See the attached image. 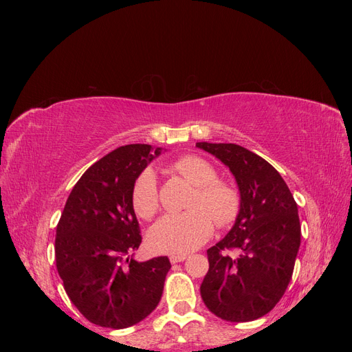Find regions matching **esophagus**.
I'll return each instance as SVG.
<instances>
[{
	"mask_svg": "<svg viewBox=\"0 0 352 352\" xmlns=\"http://www.w3.org/2000/svg\"><path fill=\"white\" fill-rule=\"evenodd\" d=\"M186 258H188L186 254H173V255H170V263L176 264V263H180V261H185Z\"/></svg>",
	"mask_w": 352,
	"mask_h": 352,
	"instance_id": "esophagus-1",
	"label": "esophagus"
}]
</instances>
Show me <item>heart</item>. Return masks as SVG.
Masks as SVG:
<instances>
[{
    "label": "heart",
    "instance_id": "1",
    "mask_svg": "<svg viewBox=\"0 0 352 352\" xmlns=\"http://www.w3.org/2000/svg\"><path fill=\"white\" fill-rule=\"evenodd\" d=\"M175 168L197 189L190 198V210L170 212L151 228L148 242L157 252L184 254L199 248L214 232V219L219 226H228L236 219L241 199L238 190L219 182L217 172L204 158L186 155L179 158ZM132 204L144 219H151L160 207L157 175L145 168L136 177L132 188Z\"/></svg>",
    "mask_w": 352,
    "mask_h": 352
}]
</instances>
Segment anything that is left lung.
Instances as JSON below:
<instances>
[{
    "mask_svg": "<svg viewBox=\"0 0 352 352\" xmlns=\"http://www.w3.org/2000/svg\"><path fill=\"white\" fill-rule=\"evenodd\" d=\"M197 148L229 167L241 199L232 229L207 251L202 301L223 320L251 322L267 314L291 282L301 243L296 202L278 170L247 148L210 142Z\"/></svg>",
    "mask_w": 352,
    "mask_h": 352,
    "instance_id": "8db88e82",
    "label": "left lung"
}]
</instances>
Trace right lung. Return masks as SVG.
<instances>
[{
    "instance_id": "1",
    "label": "right lung",
    "mask_w": 352,
    "mask_h": 352,
    "mask_svg": "<svg viewBox=\"0 0 352 352\" xmlns=\"http://www.w3.org/2000/svg\"><path fill=\"white\" fill-rule=\"evenodd\" d=\"M163 148L132 144L92 164L73 186L57 225L56 263L74 307L94 324L124 329L162 300L167 257L135 260L140 248L132 188Z\"/></svg>"
}]
</instances>
